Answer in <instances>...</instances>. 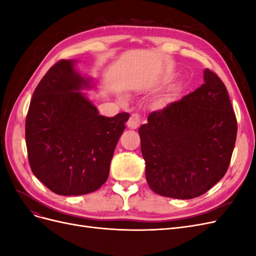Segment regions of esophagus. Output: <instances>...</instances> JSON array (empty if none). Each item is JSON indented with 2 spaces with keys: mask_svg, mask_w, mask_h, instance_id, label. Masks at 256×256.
Listing matches in <instances>:
<instances>
[{
  "mask_svg": "<svg viewBox=\"0 0 256 256\" xmlns=\"http://www.w3.org/2000/svg\"><path fill=\"white\" fill-rule=\"evenodd\" d=\"M141 122H142L141 116L138 115V113H132V114L130 115V118H129L128 122H127V125H128V127L131 128V129H136L138 126L141 125Z\"/></svg>",
  "mask_w": 256,
  "mask_h": 256,
  "instance_id": "1",
  "label": "esophagus"
}]
</instances>
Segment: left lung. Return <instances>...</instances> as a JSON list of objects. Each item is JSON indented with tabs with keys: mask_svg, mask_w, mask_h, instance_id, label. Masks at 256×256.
I'll list each match as a JSON object with an SVG mask.
<instances>
[{
	"mask_svg": "<svg viewBox=\"0 0 256 256\" xmlns=\"http://www.w3.org/2000/svg\"><path fill=\"white\" fill-rule=\"evenodd\" d=\"M138 128L147 184L157 194L189 200L226 175L237 136L228 90L210 69L204 83L148 115Z\"/></svg>",
	"mask_w": 256,
	"mask_h": 256,
	"instance_id": "left-lung-1",
	"label": "left lung"
}]
</instances>
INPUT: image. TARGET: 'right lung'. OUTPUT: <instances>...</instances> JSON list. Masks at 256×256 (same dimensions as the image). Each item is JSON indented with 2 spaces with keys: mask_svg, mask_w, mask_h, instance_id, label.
I'll return each mask as SVG.
<instances>
[{
  "mask_svg": "<svg viewBox=\"0 0 256 256\" xmlns=\"http://www.w3.org/2000/svg\"><path fill=\"white\" fill-rule=\"evenodd\" d=\"M74 68L60 60L34 90L26 120L28 157L34 175L60 196H82L106 182L126 112L113 118L99 115L85 97L90 88Z\"/></svg>",
  "mask_w": 256,
  "mask_h": 256,
  "instance_id": "add662e5",
  "label": "right lung"
}]
</instances>
